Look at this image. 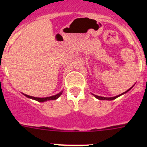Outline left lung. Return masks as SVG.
Here are the masks:
<instances>
[{
	"instance_id": "1",
	"label": "left lung",
	"mask_w": 147,
	"mask_h": 147,
	"mask_svg": "<svg viewBox=\"0 0 147 147\" xmlns=\"http://www.w3.org/2000/svg\"><path fill=\"white\" fill-rule=\"evenodd\" d=\"M132 87H133V86H132ZM129 88V90H127V91H125L124 93H121V94H120V95H118V96H114V97H102V96H96V95H94V94H93V93H92V94H93V96L96 97V98H98V99H99V100H109V101H111V100L115 99V98H118V97H119L120 96H121V95H123V94H124V93H127V92L129 91V90H131V88Z\"/></svg>"
}]
</instances>
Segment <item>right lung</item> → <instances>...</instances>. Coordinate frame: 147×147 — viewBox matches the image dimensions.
Returning a JSON list of instances; mask_svg holds the SVG:
<instances>
[{
  "label": "right lung",
  "instance_id": "obj_1",
  "mask_svg": "<svg viewBox=\"0 0 147 147\" xmlns=\"http://www.w3.org/2000/svg\"><path fill=\"white\" fill-rule=\"evenodd\" d=\"M62 91H63V90H62L61 92H59V93H57V94L54 95V96H49V97H45V98H38V97L31 96L24 94V93H23V94L25 96H26L27 98H32V99L36 100V101H37V102H46V101H49V100H56L57 98H59L61 95H62Z\"/></svg>",
  "mask_w": 147,
  "mask_h": 147
}]
</instances>
